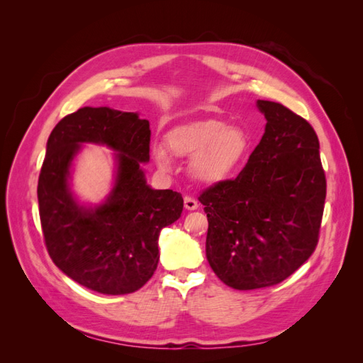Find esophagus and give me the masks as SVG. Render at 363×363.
<instances>
[{"label": "esophagus", "mask_w": 363, "mask_h": 363, "mask_svg": "<svg viewBox=\"0 0 363 363\" xmlns=\"http://www.w3.org/2000/svg\"><path fill=\"white\" fill-rule=\"evenodd\" d=\"M184 207L188 208V211H195V208H199V201H196L194 196L186 195L184 196Z\"/></svg>", "instance_id": "esophagus-1"}]
</instances>
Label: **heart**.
Segmentation results:
<instances>
[{"instance_id": "heart-1", "label": "heart", "mask_w": 363, "mask_h": 363, "mask_svg": "<svg viewBox=\"0 0 363 363\" xmlns=\"http://www.w3.org/2000/svg\"><path fill=\"white\" fill-rule=\"evenodd\" d=\"M167 144L172 156L192 159V172L203 182L224 179L245 156L248 139L242 130L228 127L224 121L207 118L171 130ZM152 155L162 169H169L172 159L157 145Z\"/></svg>"}]
</instances>
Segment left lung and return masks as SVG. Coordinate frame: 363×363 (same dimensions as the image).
Returning <instances> with one entry per match:
<instances>
[{
    "mask_svg": "<svg viewBox=\"0 0 363 363\" xmlns=\"http://www.w3.org/2000/svg\"><path fill=\"white\" fill-rule=\"evenodd\" d=\"M267 127L236 179L204 189L206 256L227 286H274L312 256L320 239L325 174L320 142L304 118L259 100Z\"/></svg>",
    "mask_w": 363,
    "mask_h": 363,
    "instance_id": "8db88e82",
    "label": "left lung"
}]
</instances>
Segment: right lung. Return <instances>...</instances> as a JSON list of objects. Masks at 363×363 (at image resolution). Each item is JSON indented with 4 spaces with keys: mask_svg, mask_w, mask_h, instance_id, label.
Instances as JSON below:
<instances>
[{
    "mask_svg": "<svg viewBox=\"0 0 363 363\" xmlns=\"http://www.w3.org/2000/svg\"><path fill=\"white\" fill-rule=\"evenodd\" d=\"M151 130L138 113L82 107L59 121L48 138L38 183L39 216L51 260L74 281L107 295L140 289L159 262V235L177 221L183 196L147 186L140 162L150 160ZM80 141L120 152L113 194L95 209L77 205L67 189Z\"/></svg>",
    "mask_w": 363,
    "mask_h": 363,
    "instance_id": "right-lung-1",
    "label": "right lung"
}]
</instances>
